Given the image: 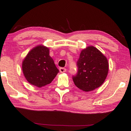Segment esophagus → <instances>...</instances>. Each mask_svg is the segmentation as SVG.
<instances>
[{
  "label": "esophagus",
  "mask_w": 131,
  "mask_h": 131,
  "mask_svg": "<svg viewBox=\"0 0 131 131\" xmlns=\"http://www.w3.org/2000/svg\"><path fill=\"white\" fill-rule=\"evenodd\" d=\"M59 71L60 73H64V72H65L66 71V69L65 68H60Z\"/></svg>",
  "instance_id": "34e87169"
}]
</instances>
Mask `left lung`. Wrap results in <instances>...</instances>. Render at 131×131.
Wrapping results in <instances>:
<instances>
[{
	"label": "left lung",
	"mask_w": 131,
	"mask_h": 131,
	"mask_svg": "<svg viewBox=\"0 0 131 131\" xmlns=\"http://www.w3.org/2000/svg\"><path fill=\"white\" fill-rule=\"evenodd\" d=\"M78 72L72 79L78 88L89 92L104 82L109 70L106 58L94 46L82 50L77 61Z\"/></svg>",
	"instance_id": "1"
}]
</instances>
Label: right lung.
<instances>
[{
    "label": "right lung",
    "mask_w": 131,
    "mask_h": 131,
    "mask_svg": "<svg viewBox=\"0 0 131 131\" xmlns=\"http://www.w3.org/2000/svg\"><path fill=\"white\" fill-rule=\"evenodd\" d=\"M22 71L29 83L39 88L51 83L59 72L49 56V48L42 45L28 53L23 61Z\"/></svg>",
    "instance_id": "obj_1"
}]
</instances>
